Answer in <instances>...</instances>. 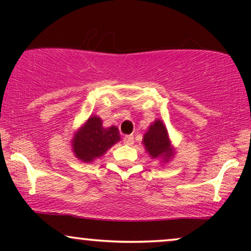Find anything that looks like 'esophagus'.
<instances>
[{
	"instance_id": "obj_1",
	"label": "esophagus",
	"mask_w": 251,
	"mask_h": 251,
	"mask_svg": "<svg viewBox=\"0 0 251 251\" xmlns=\"http://www.w3.org/2000/svg\"><path fill=\"white\" fill-rule=\"evenodd\" d=\"M133 142V135H125V137H124V143H125L126 145H132Z\"/></svg>"
}]
</instances>
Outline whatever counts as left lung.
<instances>
[{
	"instance_id": "obj_1",
	"label": "left lung",
	"mask_w": 251,
	"mask_h": 251,
	"mask_svg": "<svg viewBox=\"0 0 251 251\" xmlns=\"http://www.w3.org/2000/svg\"><path fill=\"white\" fill-rule=\"evenodd\" d=\"M144 145L152 158L164 157L169 159L172 155L170 149L168 131L160 120H157L150 126L149 131L144 135Z\"/></svg>"
}]
</instances>
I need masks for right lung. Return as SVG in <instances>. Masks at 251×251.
<instances>
[{
  "label": "right lung",
  "instance_id": "add662e5",
  "mask_svg": "<svg viewBox=\"0 0 251 251\" xmlns=\"http://www.w3.org/2000/svg\"><path fill=\"white\" fill-rule=\"evenodd\" d=\"M119 140V132L116 126L103 128L101 119L92 117L75 134L72 146L79 159L83 162H92L96 158L101 157Z\"/></svg>",
  "mask_w": 251,
  "mask_h": 251
}]
</instances>
